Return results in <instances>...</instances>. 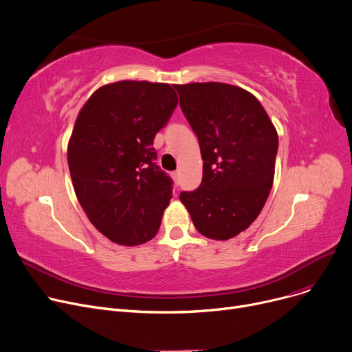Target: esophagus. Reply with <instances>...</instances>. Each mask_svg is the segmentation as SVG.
I'll list each match as a JSON object with an SVG mask.
<instances>
[{
	"label": "esophagus",
	"mask_w": 352,
	"mask_h": 352,
	"mask_svg": "<svg viewBox=\"0 0 352 352\" xmlns=\"http://www.w3.org/2000/svg\"><path fill=\"white\" fill-rule=\"evenodd\" d=\"M171 177H173V179H174L175 185L178 186V184H179V174H178V171H174V173L171 174Z\"/></svg>",
	"instance_id": "1"
}]
</instances>
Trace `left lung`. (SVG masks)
<instances>
[{"instance_id":"1","label":"left lung","mask_w":352,"mask_h":352,"mask_svg":"<svg viewBox=\"0 0 352 352\" xmlns=\"http://www.w3.org/2000/svg\"><path fill=\"white\" fill-rule=\"evenodd\" d=\"M175 89L204 160L201 185L179 199L199 233L228 241L248 229L266 204L277 131L261 102L242 87L205 82Z\"/></svg>"}]
</instances>
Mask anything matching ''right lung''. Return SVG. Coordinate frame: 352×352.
Segmentation results:
<instances>
[{"mask_svg": "<svg viewBox=\"0 0 352 352\" xmlns=\"http://www.w3.org/2000/svg\"><path fill=\"white\" fill-rule=\"evenodd\" d=\"M178 104L167 83L122 80L85 103L67 144V164L89 221L111 242L153 239L173 198V179L157 166L155 134Z\"/></svg>", "mask_w": 352, "mask_h": 352, "instance_id": "obj_1", "label": "right lung"}]
</instances>
